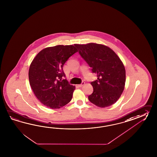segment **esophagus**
I'll list each match as a JSON object with an SVG mask.
<instances>
[{
    "label": "esophagus",
    "instance_id": "1",
    "mask_svg": "<svg viewBox=\"0 0 157 157\" xmlns=\"http://www.w3.org/2000/svg\"><path fill=\"white\" fill-rule=\"evenodd\" d=\"M84 84H85V82H82V83L80 84H78V86L79 87H82V86H84Z\"/></svg>",
    "mask_w": 157,
    "mask_h": 157
}]
</instances>
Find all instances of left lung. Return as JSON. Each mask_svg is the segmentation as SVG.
Returning a JSON list of instances; mask_svg holds the SVG:
<instances>
[{"instance_id": "8db88e82", "label": "left lung", "mask_w": 157, "mask_h": 157, "mask_svg": "<svg viewBox=\"0 0 157 157\" xmlns=\"http://www.w3.org/2000/svg\"><path fill=\"white\" fill-rule=\"evenodd\" d=\"M75 46L92 68V72L97 74L98 79L91 83L94 92L88 96L90 101L100 108L114 104L125 86V68L119 57L112 49L102 44L91 43Z\"/></svg>"}]
</instances>
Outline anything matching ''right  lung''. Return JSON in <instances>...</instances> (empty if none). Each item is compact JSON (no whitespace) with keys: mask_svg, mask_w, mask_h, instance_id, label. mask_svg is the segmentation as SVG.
Instances as JSON below:
<instances>
[{"mask_svg":"<svg viewBox=\"0 0 157 157\" xmlns=\"http://www.w3.org/2000/svg\"><path fill=\"white\" fill-rule=\"evenodd\" d=\"M78 50L73 45H59L43 49L33 60L29 79L35 96L51 109H59L68 104L73 97L75 86L66 79L63 66Z\"/></svg>","mask_w":157,"mask_h":157,"instance_id":"1","label":"right lung"}]
</instances>
